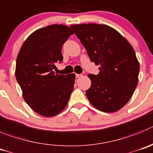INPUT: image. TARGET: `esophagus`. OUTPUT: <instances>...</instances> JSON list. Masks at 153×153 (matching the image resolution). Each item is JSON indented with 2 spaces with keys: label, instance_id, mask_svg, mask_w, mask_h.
<instances>
[{
  "label": "esophagus",
  "instance_id": "obj_1",
  "mask_svg": "<svg viewBox=\"0 0 153 153\" xmlns=\"http://www.w3.org/2000/svg\"><path fill=\"white\" fill-rule=\"evenodd\" d=\"M81 76H82V75H81V74H75V77H76L77 78H79V77H81Z\"/></svg>",
  "mask_w": 153,
  "mask_h": 153
}]
</instances>
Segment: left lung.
Wrapping results in <instances>:
<instances>
[{
  "mask_svg": "<svg viewBox=\"0 0 153 153\" xmlns=\"http://www.w3.org/2000/svg\"><path fill=\"white\" fill-rule=\"evenodd\" d=\"M86 49L90 60L99 65L86 96L99 111H117L129 101L138 83L140 64L124 37L109 26L85 23L71 26Z\"/></svg>",
  "mask_w": 153,
  "mask_h": 153,
  "instance_id": "left-lung-1",
  "label": "left lung"
}]
</instances>
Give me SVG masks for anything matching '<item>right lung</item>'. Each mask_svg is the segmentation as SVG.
Segmentation results:
<instances>
[{
    "instance_id": "add662e5",
    "label": "right lung",
    "mask_w": 153,
    "mask_h": 153,
    "mask_svg": "<svg viewBox=\"0 0 153 153\" xmlns=\"http://www.w3.org/2000/svg\"><path fill=\"white\" fill-rule=\"evenodd\" d=\"M73 31L62 24L33 33L16 58V78L23 98L41 116L53 117L66 107L74 88L75 74L59 75L55 65L62 62V48Z\"/></svg>"
}]
</instances>
